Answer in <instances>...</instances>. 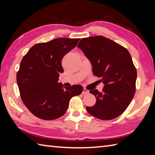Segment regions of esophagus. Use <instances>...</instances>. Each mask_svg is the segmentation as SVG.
Here are the masks:
<instances>
[{"instance_id": "1", "label": "esophagus", "mask_w": 155, "mask_h": 155, "mask_svg": "<svg viewBox=\"0 0 155 155\" xmlns=\"http://www.w3.org/2000/svg\"><path fill=\"white\" fill-rule=\"evenodd\" d=\"M88 93H89V92H88V91L87 90L86 88H83V92H82V94H87Z\"/></svg>"}]
</instances>
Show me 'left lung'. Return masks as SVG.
<instances>
[{"instance_id": "obj_1", "label": "left lung", "mask_w": 155, "mask_h": 155, "mask_svg": "<svg viewBox=\"0 0 155 155\" xmlns=\"http://www.w3.org/2000/svg\"><path fill=\"white\" fill-rule=\"evenodd\" d=\"M91 62L93 74L101 78L103 91H91L97 98L87 112L101 120H111L123 113L135 93L137 77L131 56L126 48L101 36L82 38L78 45Z\"/></svg>"}]
</instances>
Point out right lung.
<instances>
[{
    "label": "right lung",
    "instance_id": "1",
    "mask_svg": "<svg viewBox=\"0 0 155 155\" xmlns=\"http://www.w3.org/2000/svg\"><path fill=\"white\" fill-rule=\"evenodd\" d=\"M80 38H56L32 47L22 58L16 81L23 103L35 116L54 120L67 111L71 98L79 95V84L65 87L58 83L64 72L62 58L74 48Z\"/></svg>",
    "mask_w": 155,
    "mask_h": 155
}]
</instances>
